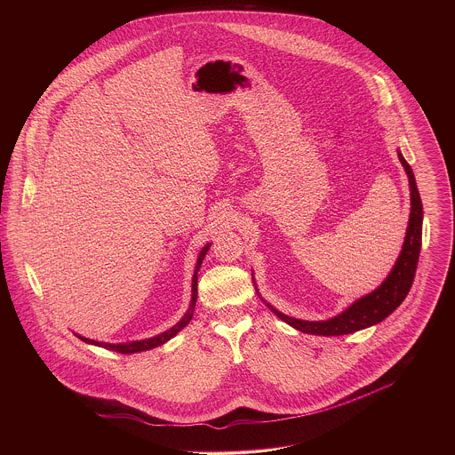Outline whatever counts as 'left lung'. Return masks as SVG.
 Wrapping results in <instances>:
<instances>
[{
  "instance_id": "obj_1",
  "label": "left lung",
  "mask_w": 455,
  "mask_h": 455,
  "mask_svg": "<svg viewBox=\"0 0 455 455\" xmlns=\"http://www.w3.org/2000/svg\"><path fill=\"white\" fill-rule=\"evenodd\" d=\"M397 156L408 173L410 179V191H411V215L408 221V230L401 254L395 260L389 276L377 290L368 293L365 297L358 299L353 305H349L345 312L329 319V321H300L293 319L276 310L267 303V307L282 319L286 324L302 331L305 334L315 336H343L355 331H362L370 325L382 323L386 317L403 303L406 295L411 290L418 258L421 251V228H423V204L421 197L416 188L414 173L410 164L404 160L403 153L397 152Z\"/></svg>"
}]
</instances>
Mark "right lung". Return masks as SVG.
Segmentation results:
<instances>
[{
  "label": "right lung",
  "mask_w": 455,
  "mask_h": 455,
  "mask_svg": "<svg viewBox=\"0 0 455 455\" xmlns=\"http://www.w3.org/2000/svg\"><path fill=\"white\" fill-rule=\"evenodd\" d=\"M208 249H210V243H206V245L203 247V251L199 252L197 262H196L195 276H193V299H191V305H189V308H188L186 315H184V317H182V319H180L177 324L172 325L169 331H165V332H162V334H158V336H155V338H150V339L131 341V343H117V345H112V343H99V341L88 339V338H84V336H78V338H80L82 341L88 343V345H95V347H106V349H110V351H117V353H123V355L138 353V351H147V349H152V347H160V345L167 343L169 339H172L173 336H175L179 331H182L186 325L189 324V321L193 319V314H195L196 300H197V271H199V267H201V262H203V259H204V256H206Z\"/></svg>",
  "instance_id": "right-lung-1"
}]
</instances>
